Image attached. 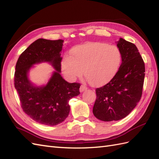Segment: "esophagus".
I'll return each mask as SVG.
<instances>
[{
    "label": "esophagus",
    "instance_id": "1",
    "mask_svg": "<svg viewBox=\"0 0 159 159\" xmlns=\"http://www.w3.org/2000/svg\"><path fill=\"white\" fill-rule=\"evenodd\" d=\"M88 89V88H87V86L85 85H84V84H82L80 86V91L81 92H84V91H85V90H86Z\"/></svg>",
    "mask_w": 159,
    "mask_h": 159
}]
</instances>
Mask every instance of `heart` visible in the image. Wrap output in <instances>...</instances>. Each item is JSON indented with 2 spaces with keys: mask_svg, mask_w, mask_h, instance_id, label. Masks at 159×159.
<instances>
[{
  "mask_svg": "<svg viewBox=\"0 0 159 159\" xmlns=\"http://www.w3.org/2000/svg\"><path fill=\"white\" fill-rule=\"evenodd\" d=\"M72 57L64 55L61 69L67 78L74 80L84 71L89 82L100 85L108 82L117 74L122 55L114 45L103 42H92L78 45L71 50Z\"/></svg>",
  "mask_w": 159,
  "mask_h": 159,
  "instance_id": "obj_1",
  "label": "heart"
}]
</instances>
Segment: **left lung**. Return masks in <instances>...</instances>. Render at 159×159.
Segmentation results:
<instances>
[{"mask_svg":"<svg viewBox=\"0 0 159 159\" xmlns=\"http://www.w3.org/2000/svg\"><path fill=\"white\" fill-rule=\"evenodd\" d=\"M117 47L122 55L119 70L108 84L96 89L93 114L104 122L125 118L135 108L143 93L145 66L138 49L122 38Z\"/></svg>","mask_w":159,"mask_h":159,"instance_id":"8db88e82","label":"left lung"}]
</instances>
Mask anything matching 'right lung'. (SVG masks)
Returning <instances> with one entry per match:
<instances>
[{
  "mask_svg": "<svg viewBox=\"0 0 159 159\" xmlns=\"http://www.w3.org/2000/svg\"><path fill=\"white\" fill-rule=\"evenodd\" d=\"M63 43L39 39L20 54L15 67L14 84L21 108L33 120L48 126L65 120L70 110L69 100L80 93V84L67 82L60 75ZM41 62H49L57 71L46 86L35 87L28 72L33 65Z\"/></svg>",
  "mask_w": 159,
  "mask_h": 159,
  "instance_id": "obj_1",
  "label": "right lung"
}]
</instances>
